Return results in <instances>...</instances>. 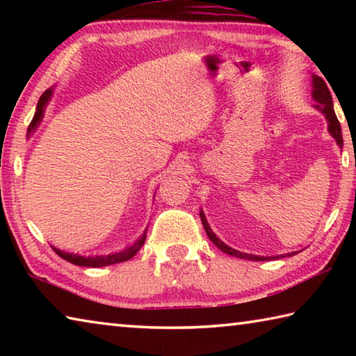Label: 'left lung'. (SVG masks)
Segmentation results:
<instances>
[{
  "label": "left lung",
  "mask_w": 356,
  "mask_h": 356,
  "mask_svg": "<svg viewBox=\"0 0 356 356\" xmlns=\"http://www.w3.org/2000/svg\"><path fill=\"white\" fill-rule=\"evenodd\" d=\"M311 95L312 99H314V108L316 110L321 111L325 119H327L328 122V134L334 138V141L337 146H339L342 149V144H344V141H342V131H341V124L339 120H337L336 114H334V108H333V99H331V94H330V89L327 88V83H325L321 76L318 75H314L312 74L311 76ZM200 216H201V221H202V226L204 229H206L207 236L209 238L212 240V242L218 246V248L226 252V254L229 256H236V257H240V259H246V261H273V259H281V257H289L291 254H293V252H287V254H281V256H257V254H248V252H242L238 250H234L231 248V246H227L222 240H220L218 237L215 236V232L212 231V227H210V225L207 222V218L206 215H204L202 210H200Z\"/></svg>",
  "instance_id": "obj_1"
}]
</instances>
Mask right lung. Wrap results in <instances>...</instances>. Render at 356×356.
Segmentation results:
<instances>
[{
  "mask_svg": "<svg viewBox=\"0 0 356 356\" xmlns=\"http://www.w3.org/2000/svg\"><path fill=\"white\" fill-rule=\"evenodd\" d=\"M53 91L55 89L50 88L47 89V91L40 95V99L38 102V108H35V113H34V118L31 120V124H29L26 135L28 138L31 136L38 127L42 122V119H44V114H45V108L50 104V100L53 97ZM146 234H147V229L141 234V237L136 240L134 245L127 246V248L116 251V252H110V254H95V256H81L78 254V252H67V251H63L59 248H55L53 246V250L56 251L58 256H61L65 261L70 262V264H75V265H81V267H106V265H113V264H120V262H125L129 261V259L134 257L138 251L141 250V246L144 245V240H146Z\"/></svg>",
  "mask_w": 356,
  "mask_h": 356,
  "instance_id": "right-lung-1",
  "label": "right lung"
}]
</instances>
